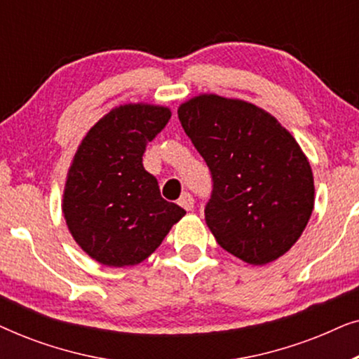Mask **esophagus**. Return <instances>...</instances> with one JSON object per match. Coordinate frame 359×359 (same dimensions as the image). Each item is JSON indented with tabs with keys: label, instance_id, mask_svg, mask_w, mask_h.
Listing matches in <instances>:
<instances>
[{
	"label": "esophagus",
	"instance_id": "1",
	"mask_svg": "<svg viewBox=\"0 0 359 359\" xmlns=\"http://www.w3.org/2000/svg\"><path fill=\"white\" fill-rule=\"evenodd\" d=\"M178 204L186 210H193V208H194L193 196H191L189 193H183V194H181V198L178 199Z\"/></svg>",
	"mask_w": 359,
	"mask_h": 359
}]
</instances>
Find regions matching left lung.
Instances as JSON below:
<instances>
[{
  "label": "left lung",
  "instance_id": "1",
  "mask_svg": "<svg viewBox=\"0 0 359 359\" xmlns=\"http://www.w3.org/2000/svg\"><path fill=\"white\" fill-rule=\"evenodd\" d=\"M178 119L212 178L205 224L217 243L250 264L287 252L311 219L313 176L294 137L250 102L204 95Z\"/></svg>",
  "mask_w": 359,
  "mask_h": 359
}]
</instances>
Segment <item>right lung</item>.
I'll return each mask as SVG.
<instances>
[{
    "instance_id": "add662e5",
    "label": "right lung",
    "mask_w": 359,
    "mask_h": 359,
    "mask_svg": "<svg viewBox=\"0 0 359 359\" xmlns=\"http://www.w3.org/2000/svg\"><path fill=\"white\" fill-rule=\"evenodd\" d=\"M170 117L166 107H116L78 147L63 214L76 243L101 264L121 268L144 262L186 214L161 198L158 181L142 163L149 142Z\"/></svg>"
}]
</instances>
